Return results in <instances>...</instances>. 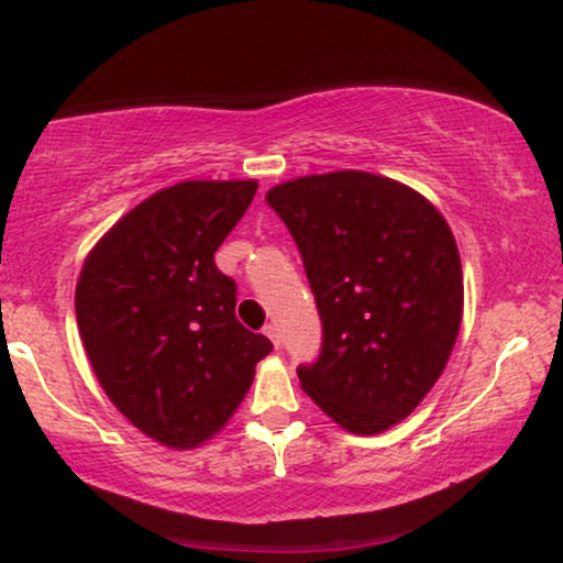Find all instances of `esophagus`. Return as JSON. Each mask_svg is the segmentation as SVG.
<instances>
[{
    "label": "esophagus",
    "mask_w": 563,
    "mask_h": 563,
    "mask_svg": "<svg viewBox=\"0 0 563 563\" xmlns=\"http://www.w3.org/2000/svg\"><path fill=\"white\" fill-rule=\"evenodd\" d=\"M264 333H266L268 341H272V343L276 345V349H279V345H282V333H279V328H276V325H272V322H268V325L264 328Z\"/></svg>",
    "instance_id": "obj_1"
}]
</instances>
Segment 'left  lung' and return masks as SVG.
I'll list each match as a JSON object with an SVG mask.
<instances>
[{"label": "left lung", "mask_w": 563, "mask_h": 563, "mask_svg": "<svg viewBox=\"0 0 563 563\" xmlns=\"http://www.w3.org/2000/svg\"><path fill=\"white\" fill-rule=\"evenodd\" d=\"M305 261L322 349L297 376L356 435L405 420L443 374L464 314L449 222L420 191L368 172L299 176L266 191Z\"/></svg>", "instance_id": "obj_1"}]
</instances>
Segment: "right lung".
Instances as JSON below:
<instances>
[{
  "instance_id": "obj_1",
  "label": "right lung",
  "mask_w": 563,
  "mask_h": 563,
  "mask_svg": "<svg viewBox=\"0 0 563 563\" xmlns=\"http://www.w3.org/2000/svg\"><path fill=\"white\" fill-rule=\"evenodd\" d=\"M258 181H179L99 238L76 282L84 351L110 402L153 441L197 449L225 428L274 349L235 320L214 251Z\"/></svg>"
}]
</instances>
